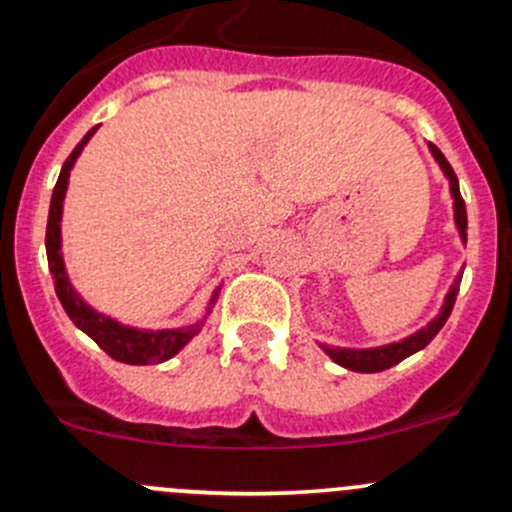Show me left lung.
Here are the masks:
<instances>
[{
	"label": "left lung",
	"mask_w": 512,
	"mask_h": 512,
	"mask_svg": "<svg viewBox=\"0 0 512 512\" xmlns=\"http://www.w3.org/2000/svg\"><path fill=\"white\" fill-rule=\"evenodd\" d=\"M431 153H433V158L438 160V165H441V168H443L446 178L451 180V195H453V210H456V225H458V230H461L463 242H466L468 218H466V203H463L461 190H458V178H456V173H453L451 163H448L446 156H443V153L438 151V148L433 146V143H431ZM458 285H461V277H458L456 285L451 287V292L446 294V302H443L441 314H438V317L433 319V322L428 324V327H423L421 332H416V334H411V337H406L404 342L386 344V347H379V349H332V347H324V352L332 356V359L337 361V364H342L344 369L364 371V374H374V371L391 369V366H394V364L404 361L406 356L416 354L418 349L426 347V344L431 342V339L436 337L438 332H441V327H443V324H446V319L451 317L453 304H456Z\"/></svg>",
	"instance_id": "obj_1"
}]
</instances>
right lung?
Masks as SVG:
<instances>
[{
  "mask_svg": "<svg viewBox=\"0 0 512 512\" xmlns=\"http://www.w3.org/2000/svg\"><path fill=\"white\" fill-rule=\"evenodd\" d=\"M96 128H91L84 138H81L79 146L71 151V156L64 160V168H61L59 180L54 185V195H51V205H49V223H46V257H49V270L54 275V287H56V297L59 302L64 304L66 314H69L71 322L81 329V332L89 334L91 339L103 349L111 359L123 361V364H160V361L170 359L200 332V327L205 324L203 317L198 324H190V327H180V329H163V332H141V329H131V327H121L113 319L103 317V314L94 312L91 307H86L81 302L79 294L74 292V287L69 285L64 272V260H61V205H64V195H66V185H69V170L74 165V160L79 158V153L84 151L86 141L94 136ZM215 299H218V292L213 294L210 299V309H213Z\"/></svg>",
  "mask_w": 512,
  "mask_h": 512,
  "instance_id": "add662e5",
  "label": "right lung"
}]
</instances>
